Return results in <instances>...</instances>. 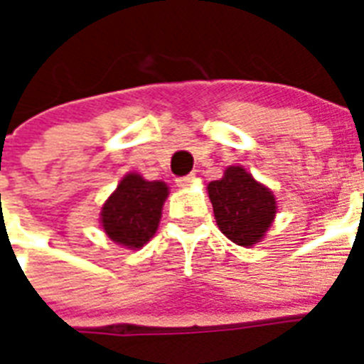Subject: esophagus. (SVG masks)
Segmentation results:
<instances>
[{
  "label": "esophagus",
  "instance_id": "esophagus-1",
  "mask_svg": "<svg viewBox=\"0 0 364 364\" xmlns=\"http://www.w3.org/2000/svg\"><path fill=\"white\" fill-rule=\"evenodd\" d=\"M175 183L179 185V187H189L191 183H195V175H185V177H179V179H175Z\"/></svg>",
  "mask_w": 364,
  "mask_h": 364
}]
</instances>
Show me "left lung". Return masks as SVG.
Segmentation results:
<instances>
[{"instance_id": "left-lung-1", "label": "left lung", "mask_w": 364, "mask_h": 364, "mask_svg": "<svg viewBox=\"0 0 364 364\" xmlns=\"http://www.w3.org/2000/svg\"><path fill=\"white\" fill-rule=\"evenodd\" d=\"M208 197L222 234L244 247L265 236L277 213L273 193L240 166L228 167L220 181L210 183Z\"/></svg>"}]
</instances>
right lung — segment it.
Segmentation results:
<instances>
[{
    "instance_id": "obj_1",
    "label": "right lung",
    "mask_w": 364,
    "mask_h": 364,
    "mask_svg": "<svg viewBox=\"0 0 364 364\" xmlns=\"http://www.w3.org/2000/svg\"><path fill=\"white\" fill-rule=\"evenodd\" d=\"M166 197V183L146 181L140 175L128 173L103 205L105 234L132 250L142 247L158 230Z\"/></svg>"
}]
</instances>
